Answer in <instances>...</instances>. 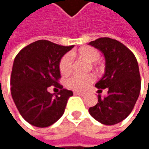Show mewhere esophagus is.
<instances>
[{
	"label": "esophagus",
	"mask_w": 149,
	"mask_h": 149,
	"mask_svg": "<svg viewBox=\"0 0 149 149\" xmlns=\"http://www.w3.org/2000/svg\"><path fill=\"white\" fill-rule=\"evenodd\" d=\"M74 94H75V95H78V96H81V97L84 96V93H81V92H77V91L74 92Z\"/></svg>",
	"instance_id": "34e87169"
}]
</instances>
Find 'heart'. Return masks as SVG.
<instances>
[{"label":"heart","mask_w":149,"mask_h":149,"mask_svg":"<svg viewBox=\"0 0 149 149\" xmlns=\"http://www.w3.org/2000/svg\"><path fill=\"white\" fill-rule=\"evenodd\" d=\"M77 56L84 58L88 62H95L99 57V52L91 46H85L80 48L76 53ZM72 65V59L70 54H65L62 57L59 62V71L63 75H66L71 72ZM95 81V76L92 74H88L85 76L74 75L70 77L66 80V85L77 91H84L93 82Z\"/></svg>","instance_id":"b5f03b06"}]
</instances>
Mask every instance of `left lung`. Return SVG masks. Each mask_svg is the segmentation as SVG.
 I'll return each mask as SVG.
<instances>
[{
    "instance_id": "1",
    "label": "left lung",
    "mask_w": 149,
    "mask_h": 149,
    "mask_svg": "<svg viewBox=\"0 0 149 149\" xmlns=\"http://www.w3.org/2000/svg\"><path fill=\"white\" fill-rule=\"evenodd\" d=\"M105 57V73L95 84L98 93L108 90V95L89 109L91 116L105 125L123 121L132 111L141 91L139 66L134 53L123 43L108 37L91 41Z\"/></svg>"
}]
</instances>
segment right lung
<instances>
[{
  "label": "right lung",
  "instance_id": "1",
  "mask_svg": "<svg viewBox=\"0 0 149 149\" xmlns=\"http://www.w3.org/2000/svg\"><path fill=\"white\" fill-rule=\"evenodd\" d=\"M73 45L65 46L40 40L26 45L16 55L11 73V94L21 116L31 125L45 128L64 114L73 95L58 84L59 62ZM53 85L61 89L55 96L48 91Z\"/></svg>",
  "mask_w": 149,
  "mask_h": 149
}]
</instances>
